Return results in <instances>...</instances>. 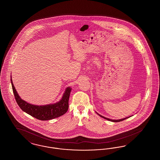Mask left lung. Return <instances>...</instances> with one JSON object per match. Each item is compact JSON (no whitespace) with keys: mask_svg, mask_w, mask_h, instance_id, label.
I'll list each match as a JSON object with an SVG mask.
<instances>
[{"mask_svg":"<svg viewBox=\"0 0 160 160\" xmlns=\"http://www.w3.org/2000/svg\"><path fill=\"white\" fill-rule=\"evenodd\" d=\"M98 114L99 116H100L101 117L103 118L104 119H106L108 120V121H112V122H121V121H123V120H125V119H127V118H129V117H128V118H123V119H119V120H113V119H108V118H105V117H104V116H101L100 114Z\"/></svg>","mask_w":160,"mask_h":160,"instance_id":"8db88e82","label":"left lung"}]
</instances>
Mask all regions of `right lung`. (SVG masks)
Returning <instances> with one entry per match:
<instances>
[{
    "label": "right lung",
    "mask_w": 160,
    "mask_h": 160,
    "mask_svg": "<svg viewBox=\"0 0 160 160\" xmlns=\"http://www.w3.org/2000/svg\"><path fill=\"white\" fill-rule=\"evenodd\" d=\"M12 91L16 102L24 112L41 121H48L65 114L68 109V101L71 89L67 88L59 102L46 106H35L28 103L21 99L15 90L11 77Z\"/></svg>",
    "instance_id": "right-lung-1"
}]
</instances>
